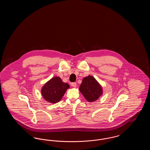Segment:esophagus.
Instances as JSON below:
<instances>
[{"instance_id": "esophagus-1", "label": "esophagus", "mask_w": 150, "mask_h": 150, "mask_svg": "<svg viewBox=\"0 0 150 150\" xmlns=\"http://www.w3.org/2000/svg\"><path fill=\"white\" fill-rule=\"evenodd\" d=\"M71 85L72 87H76V83L75 82H73V83H71Z\"/></svg>"}]
</instances>
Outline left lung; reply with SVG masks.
Segmentation results:
<instances>
[{
  "label": "left lung",
  "mask_w": 150,
  "mask_h": 150,
  "mask_svg": "<svg viewBox=\"0 0 150 150\" xmlns=\"http://www.w3.org/2000/svg\"><path fill=\"white\" fill-rule=\"evenodd\" d=\"M79 90L89 102L96 100L102 94L101 86L92 76H88L83 79Z\"/></svg>",
  "instance_id": "1"
}]
</instances>
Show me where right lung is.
<instances>
[{"instance_id": "add662e5", "label": "right lung", "mask_w": 150, "mask_h": 150, "mask_svg": "<svg viewBox=\"0 0 150 150\" xmlns=\"http://www.w3.org/2000/svg\"><path fill=\"white\" fill-rule=\"evenodd\" d=\"M70 86L64 83L59 77H54L49 80L42 89L44 98L50 103H55L62 99Z\"/></svg>"}]
</instances>
